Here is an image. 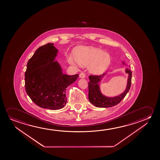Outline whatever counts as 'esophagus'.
Instances as JSON below:
<instances>
[{"label":"esophagus","mask_w":160,"mask_h":160,"mask_svg":"<svg viewBox=\"0 0 160 160\" xmlns=\"http://www.w3.org/2000/svg\"><path fill=\"white\" fill-rule=\"evenodd\" d=\"M80 78H85V74L84 73V72H81V73L79 75Z\"/></svg>","instance_id":"1"}]
</instances>
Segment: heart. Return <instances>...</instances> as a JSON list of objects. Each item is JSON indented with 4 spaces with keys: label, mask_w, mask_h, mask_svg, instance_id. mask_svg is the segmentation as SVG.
<instances>
[{
    "label": "heart",
    "mask_w": 160,
    "mask_h": 160,
    "mask_svg": "<svg viewBox=\"0 0 160 160\" xmlns=\"http://www.w3.org/2000/svg\"><path fill=\"white\" fill-rule=\"evenodd\" d=\"M74 58L78 64L81 66L90 64L89 70L91 73L101 74L106 70L110 65V55L103 50L91 47H79L74 52ZM71 64H75L72 58H69Z\"/></svg>",
    "instance_id": "1"
}]
</instances>
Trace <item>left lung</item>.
Here are the masks:
<instances>
[{
	"mask_svg": "<svg viewBox=\"0 0 160 160\" xmlns=\"http://www.w3.org/2000/svg\"><path fill=\"white\" fill-rule=\"evenodd\" d=\"M126 72L128 74V84L125 91L118 96L109 98L104 96L101 93L98 82L101 81L105 74L102 75H90L89 85V100L93 105L98 108H110L115 106L122 100L130 89L132 78V72L128 69H126Z\"/></svg>",
	"mask_w": 160,
	"mask_h": 160,
	"instance_id": "1",
	"label": "left lung"
}]
</instances>
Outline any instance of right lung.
Segmentation results:
<instances>
[{
  "mask_svg": "<svg viewBox=\"0 0 160 160\" xmlns=\"http://www.w3.org/2000/svg\"><path fill=\"white\" fill-rule=\"evenodd\" d=\"M58 51L52 43L39 47L29 60L25 72V88L30 98L40 108L53 110L64 108L67 88L79 76L62 72L54 61Z\"/></svg>",
  "mask_w": 160,
  "mask_h": 160,
  "instance_id": "add662e5",
  "label": "right lung"
}]
</instances>
